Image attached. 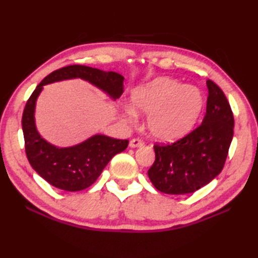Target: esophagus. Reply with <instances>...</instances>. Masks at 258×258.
Returning a JSON list of instances; mask_svg holds the SVG:
<instances>
[{
    "label": "esophagus",
    "mask_w": 258,
    "mask_h": 258,
    "mask_svg": "<svg viewBox=\"0 0 258 258\" xmlns=\"http://www.w3.org/2000/svg\"><path fill=\"white\" fill-rule=\"evenodd\" d=\"M145 145V142L140 139H132L130 141V148H138V147H142Z\"/></svg>",
    "instance_id": "esophagus-1"
}]
</instances>
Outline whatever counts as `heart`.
I'll return each instance as SVG.
<instances>
[{
	"mask_svg": "<svg viewBox=\"0 0 258 258\" xmlns=\"http://www.w3.org/2000/svg\"><path fill=\"white\" fill-rule=\"evenodd\" d=\"M131 102L134 110L149 113L147 128L152 138L163 142H174L195 127L205 106V97L198 87L186 86L168 77H159L132 91ZM126 108L130 118L135 116Z\"/></svg>",
	"mask_w": 258,
	"mask_h": 258,
	"instance_id": "b5f03b06",
	"label": "heart"
}]
</instances>
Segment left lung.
Wrapping results in <instances>:
<instances>
[{"mask_svg": "<svg viewBox=\"0 0 258 258\" xmlns=\"http://www.w3.org/2000/svg\"><path fill=\"white\" fill-rule=\"evenodd\" d=\"M206 84L208 98L202 125L172 145L154 147L156 159L148 176L164 194H192L223 169L233 138V113L223 91L211 80Z\"/></svg>", "mask_w": 258, "mask_h": 258, "instance_id": "1", "label": "left lung"}]
</instances>
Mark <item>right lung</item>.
Returning <instances> with one entry per match:
<instances>
[{
  "label": "right lung",
  "mask_w": 258,
  "mask_h": 258,
  "mask_svg": "<svg viewBox=\"0 0 258 258\" xmlns=\"http://www.w3.org/2000/svg\"><path fill=\"white\" fill-rule=\"evenodd\" d=\"M74 78L89 82L112 100L118 99L124 92V77L119 74L73 64L51 73L36 86L26 103L21 119L29 164L51 185L72 192L92 185L112 157L128 146L127 140L95 134L78 145L59 148L41 137L35 124V107L43 86Z\"/></svg>",
  "instance_id": "right-lung-1"
}]
</instances>
